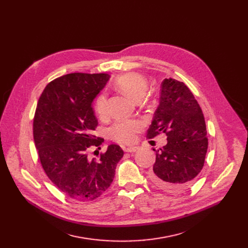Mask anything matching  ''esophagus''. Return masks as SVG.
<instances>
[{"label": "esophagus", "instance_id": "obj_1", "mask_svg": "<svg viewBox=\"0 0 248 248\" xmlns=\"http://www.w3.org/2000/svg\"><path fill=\"white\" fill-rule=\"evenodd\" d=\"M140 149L139 146H129V147H126L124 148V151L125 152H136Z\"/></svg>", "mask_w": 248, "mask_h": 248}]
</instances>
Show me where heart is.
<instances>
[{"label": "heart", "instance_id": "b5f03b06", "mask_svg": "<svg viewBox=\"0 0 248 248\" xmlns=\"http://www.w3.org/2000/svg\"><path fill=\"white\" fill-rule=\"evenodd\" d=\"M116 86L131 100L139 102L148 90L147 80L140 73L128 72L116 79ZM96 115L104 120L108 116V97L105 92L97 95L93 104ZM142 123L139 120H119L108 128L109 138L119 143H133L137 140L138 133L142 129Z\"/></svg>", "mask_w": 248, "mask_h": 248}]
</instances>
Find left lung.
<instances>
[{
    "label": "left lung",
    "mask_w": 248,
    "mask_h": 248,
    "mask_svg": "<svg viewBox=\"0 0 248 248\" xmlns=\"http://www.w3.org/2000/svg\"><path fill=\"white\" fill-rule=\"evenodd\" d=\"M161 132L166 133L167 144L153 149L156 160L149 177L161 190L180 193L204 167L208 137L204 114L191 90L173 78L161 84L159 106L146 138L154 139Z\"/></svg>",
    "instance_id": "obj_1"
}]
</instances>
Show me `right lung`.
<instances>
[{"instance_id": "1", "label": "right lung", "mask_w": 248, "mask_h": 248, "mask_svg": "<svg viewBox=\"0 0 248 248\" xmlns=\"http://www.w3.org/2000/svg\"><path fill=\"white\" fill-rule=\"evenodd\" d=\"M105 73H70L47 84L33 118V140L41 166L68 198L90 202L110 186L124 151L117 144L90 159L104 139L94 134L98 121L92 102L108 80Z\"/></svg>"}]
</instances>
